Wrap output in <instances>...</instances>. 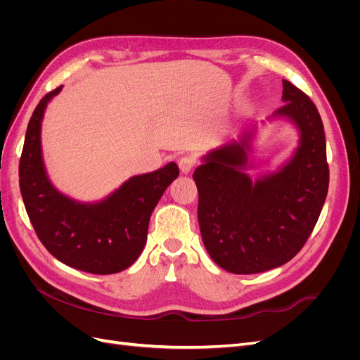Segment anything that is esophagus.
Masks as SVG:
<instances>
[{"mask_svg": "<svg viewBox=\"0 0 360 360\" xmlns=\"http://www.w3.org/2000/svg\"><path fill=\"white\" fill-rule=\"evenodd\" d=\"M179 167H180L181 172L188 174L195 167V159L191 158V156H183V158L179 159Z\"/></svg>", "mask_w": 360, "mask_h": 360, "instance_id": "1", "label": "esophagus"}]
</instances>
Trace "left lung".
I'll return each mask as SVG.
<instances>
[{
	"instance_id": "left-lung-1",
	"label": "left lung",
	"mask_w": 360,
	"mask_h": 360,
	"mask_svg": "<svg viewBox=\"0 0 360 360\" xmlns=\"http://www.w3.org/2000/svg\"><path fill=\"white\" fill-rule=\"evenodd\" d=\"M284 106L300 141L276 172L250 179L248 153L254 132L210 151L195 169L198 222L214 263L236 275L261 274L285 264L307 243L329 189V165L321 117L309 97L282 79Z\"/></svg>"
}]
</instances>
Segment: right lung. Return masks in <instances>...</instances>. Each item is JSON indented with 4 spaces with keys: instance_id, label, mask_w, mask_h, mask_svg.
Masks as SVG:
<instances>
[{
    "instance_id": "right-lung-1",
    "label": "right lung",
    "mask_w": 360,
    "mask_h": 360,
    "mask_svg": "<svg viewBox=\"0 0 360 360\" xmlns=\"http://www.w3.org/2000/svg\"><path fill=\"white\" fill-rule=\"evenodd\" d=\"M48 93L32 112L19 160V186L32 228L61 263L94 275H111L132 266L147 242L156 204L179 177L174 162L129 179L101 202L75 201L52 186L41 158L40 127Z\"/></svg>"
}]
</instances>
